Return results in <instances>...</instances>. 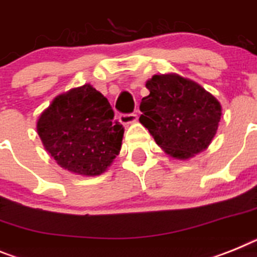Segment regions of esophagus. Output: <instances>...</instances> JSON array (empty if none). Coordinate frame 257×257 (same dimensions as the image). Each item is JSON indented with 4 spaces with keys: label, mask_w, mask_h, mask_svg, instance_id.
I'll return each instance as SVG.
<instances>
[{
    "label": "esophagus",
    "mask_w": 257,
    "mask_h": 257,
    "mask_svg": "<svg viewBox=\"0 0 257 257\" xmlns=\"http://www.w3.org/2000/svg\"><path fill=\"white\" fill-rule=\"evenodd\" d=\"M119 122L122 124H130L138 119V115L134 113H127V114H119Z\"/></svg>",
    "instance_id": "34e87169"
}]
</instances>
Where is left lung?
<instances>
[{
	"label": "left lung",
	"mask_w": 257,
	"mask_h": 257,
	"mask_svg": "<svg viewBox=\"0 0 257 257\" xmlns=\"http://www.w3.org/2000/svg\"><path fill=\"white\" fill-rule=\"evenodd\" d=\"M150 95L140 102V123L168 155L187 160L207 148L221 119L214 96L177 74L153 75L146 83Z\"/></svg>",
	"instance_id": "1"
}]
</instances>
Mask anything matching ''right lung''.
I'll return each mask as SVG.
<instances>
[{"instance_id":"add662e5","label":"right lung","mask_w":257,"mask_h":257,"mask_svg":"<svg viewBox=\"0 0 257 257\" xmlns=\"http://www.w3.org/2000/svg\"><path fill=\"white\" fill-rule=\"evenodd\" d=\"M107 98L92 85L57 96L37 120L45 150L61 168L80 175L104 173L119 153L123 126Z\"/></svg>"}]
</instances>
